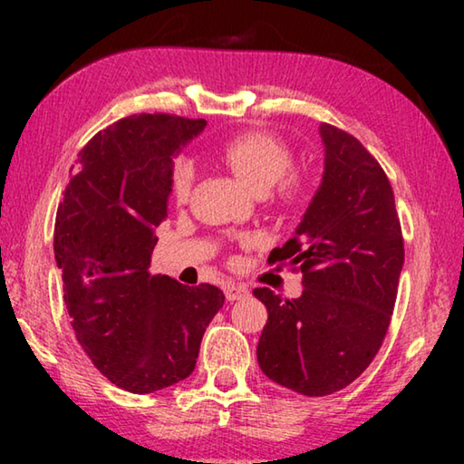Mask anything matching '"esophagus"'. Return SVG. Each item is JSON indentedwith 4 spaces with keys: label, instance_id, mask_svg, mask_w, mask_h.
I'll return each instance as SVG.
<instances>
[{
    "label": "esophagus",
    "instance_id": "obj_1",
    "mask_svg": "<svg viewBox=\"0 0 464 464\" xmlns=\"http://www.w3.org/2000/svg\"><path fill=\"white\" fill-rule=\"evenodd\" d=\"M229 295H231V296H235V295H237V290H229Z\"/></svg>",
    "mask_w": 464,
    "mask_h": 464
}]
</instances>
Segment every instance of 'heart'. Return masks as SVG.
<instances>
[{"label":"heart","mask_w":464,"mask_h":464,"mask_svg":"<svg viewBox=\"0 0 464 464\" xmlns=\"http://www.w3.org/2000/svg\"><path fill=\"white\" fill-rule=\"evenodd\" d=\"M280 190H282V194H290V192H293V184H290V182H285V184L280 186Z\"/></svg>","instance_id":"heart-1"}]
</instances>
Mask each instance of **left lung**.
I'll list each match as a JSON object with an SVG mask.
<instances>
[{"mask_svg":"<svg viewBox=\"0 0 464 464\" xmlns=\"http://www.w3.org/2000/svg\"><path fill=\"white\" fill-rule=\"evenodd\" d=\"M192 124L155 112L100 130L77 155L54 221V260L77 342L110 382L139 395L192 374L225 303L207 282L149 272L174 157L196 135Z\"/></svg>","mask_w":464,"mask_h":464,"instance_id":"left-lung-1","label":"left lung"}]
</instances>
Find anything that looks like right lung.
Returning <instances> with one entry per match:
<instances>
[{"label": "right lung", "instance_id": "add662e5", "mask_svg": "<svg viewBox=\"0 0 464 464\" xmlns=\"http://www.w3.org/2000/svg\"><path fill=\"white\" fill-rule=\"evenodd\" d=\"M325 171L296 235L272 256L298 274L293 293L256 288L268 309L257 362L307 397L332 395L366 371L387 335L405 249L391 184L348 132L321 127ZM280 285V282H278Z\"/></svg>", "mask_w": 464, "mask_h": 464}]
</instances>
